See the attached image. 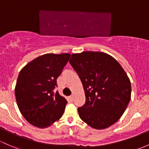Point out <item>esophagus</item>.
<instances>
[{"label": "esophagus", "instance_id": "1", "mask_svg": "<svg viewBox=\"0 0 149 149\" xmlns=\"http://www.w3.org/2000/svg\"><path fill=\"white\" fill-rule=\"evenodd\" d=\"M69 98H70V100H71V101H73V100H74V96H73V95H71V96H70V97H69Z\"/></svg>", "mask_w": 149, "mask_h": 149}]
</instances>
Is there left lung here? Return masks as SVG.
Wrapping results in <instances>:
<instances>
[{
	"label": "left lung",
	"instance_id": "left-lung-1",
	"mask_svg": "<svg viewBox=\"0 0 149 149\" xmlns=\"http://www.w3.org/2000/svg\"><path fill=\"white\" fill-rule=\"evenodd\" d=\"M70 63L79 76L86 103L78 109L83 122L103 130L120 119L131 100L130 80L118 61L108 54H72Z\"/></svg>",
	"mask_w": 149,
	"mask_h": 149
}]
</instances>
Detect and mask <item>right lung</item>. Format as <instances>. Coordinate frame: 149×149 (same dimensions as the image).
I'll return each instance as SVG.
<instances>
[{
  "instance_id": "1",
  "label": "right lung",
  "mask_w": 149,
  "mask_h": 149,
  "mask_svg": "<svg viewBox=\"0 0 149 149\" xmlns=\"http://www.w3.org/2000/svg\"><path fill=\"white\" fill-rule=\"evenodd\" d=\"M70 56L68 53L46 54L19 72L15 88L16 101L20 113L32 125L46 128L63 115L67 100L54 90Z\"/></svg>"
}]
</instances>
